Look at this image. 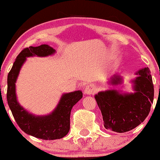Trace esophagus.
Segmentation results:
<instances>
[{"label": "esophagus", "instance_id": "1", "mask_svg": "<svg viewBox=\"0 0 160 160\" xmlns=\"http://www.w3.org/2000/svg\"><path fill=\"white\" fill-rule=\"evenodd\" d=\"M97 89H96V87L95 84H89L86 86L84 89V93L87 94V95H92V94L95 93V92Z\"/></svg>", "mask_w": 160, "mask_h": 160}]
</instances>
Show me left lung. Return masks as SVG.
Masks as SVG:
<instances>
[{"label": "left lung", "mask_w": 160, "mask_h": 160, "mask_svg": "<svg viewBox=\"0 0 160 160\" xmlns=\"http://www.w3.org/2000/svg\"><path fill=\"white\" fill-rule=\"evenodd\" d=\"M132 80L134 93H122L116 89L95 95L103 119L105 128L117 132H128L143 122L150 112L154 100V85L148 68L140 70ZM109 83L117 85L122 78L113 76Z\"/></svg>", "instance_id": "left-lung-1"}]
</instances>
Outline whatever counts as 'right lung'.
Segmentation results:
<instances>
[{"mask_svg": "<svg viewBox=\"0 0 160 160\" xmlns=\"http://www.w3.org/2000/svg\"><path fill=\"white\" fill-rule=\"evenodd\" d=\"M54 53L55 49L47 44L25 48L17 57L7 78L6 98L15 121L26 134L43 140L60 139L68 133L71 109L82 98V92L78 90L63 94L58 106L51 113L46 116H35L28 112L17 101L15 83L26 58L47 57Z\"/></svg>", "mask_w": 160, "mask_h": 160, "instance_id": "add662e5", "label": "right lung"}]
</instances>
